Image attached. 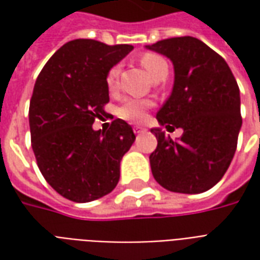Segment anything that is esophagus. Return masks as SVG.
Instances as JSON below:
<instances>
[{
    "instance_id": "obj_1",
    "label": "esophagus",
    "mask_w": 260,
    "mask_h": 260,
    "mask_svg": "<svg viewBox=\"0 0 260 260\" xmlns=\"http://www.w3.org/2000/svg\"><path fill=\"white\" fill-rule=\"evenodd\" d=\"M145 131H146V128H143L141 125H135V126H134V132H135V134H141V132H145Z\"/></svg>"
}]
</instances>
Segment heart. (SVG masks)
<instances>
[{
    "mask_svg": "<svg viewBox=\"0 0 260 260\" xmlns=\"http://www.w3.org/2000/svg\"><path fill=\"white\" fill-rule=\"evenodd\" d=\"M141 65L146 69L149 75L154 80H163L169 74V62L156 53L142 54L139 58ZM119 76V65H115L108 71L106 76V83L110 90H114L117 87ZM153 107V102L145 100V99H126L121 103V106L117 108V114L119 118L129 121V122H142L145 121L147 111Z\"/></svg>",
    "mask_w": 260,
    "mask_h": 260,
    "instance_id": "1",
    "label": "heart"
}]
</instances>
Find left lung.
Segmentation results:
<instances>
[{
  "instance_id": "1",
  "label": "left lung",
  "mask_w": 260,
  "mask_h": 260,
  "mask_svg": "<svg viewBox=\"0 0 260 260\" xmlns=\"http://www.w3.org/2000/svg\"><path fill=\"white\" fill-rule=\"evenodd\" d=\"M146 48L174 65L173 91L158 110L160 125L184 134L178 141L150 129L157 147L150 154L154 180L171 192L201 193L223 178L240 134V89L221 55L191 36L171 37Z\"/></svg>"
}]
</instances>
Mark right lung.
I'll return each instance as SVG.
<instances>
[{"instance_id": "obj_1", "label": "right lung", "mask_w": 260, "mask_h": 260, "mask_svg": "<svg viewBox=\"0 0 260 260\" xmlns=\"http://www.w3.org/2000/svg\"><path fill=\"white\" fill-rule=\"evenodd\" d=\"M76 39L57 50L37 76L29 107L31 147L43 177L76 203L107 195L119 181V163L135 142L124 119L94 131L110 102L106 76L132 51Z\"/></svg>"}]
</instances>
